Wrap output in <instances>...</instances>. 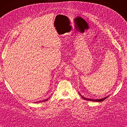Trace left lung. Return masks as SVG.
Masks as SVG:
<instances>
[{"label":"left lung","instance_id":"1","mask_svg":"<svg viewBox=\"0 0 127 127\" xmlns=\"http://www.w3.org/2000/svg\"><path fill=\"white\" fill-rule=\"evenodd\" d=\"M81 95V96L82 97V98H83L85 100H90V101H96V102H101L102 101L105 100L106 99H107V97H108L109 95L108 96H107L106 97H103V98H101V99H89V98H85V97H83L82 95Z\"/></svg>","mask_w":127,"mask_h":127}]
</instances>
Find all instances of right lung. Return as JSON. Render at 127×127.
Here are the masks:
<instances>
[{"mask_svg": "<svg viewBox=\"0 0 127 127\" xmlns=\"http://www.w3.org/2000/svg\"><path fill=\"white\" fill-rule=\"evenodd\" d=\"M49 98H48V99H45V100H42V101H38V102H41L46 101H47V100H48V99H49Z\"/></svg>", "mask_w": 127, "mask_h": 127, "instance_id": "1", "label": "right lung"}]
</instances>
